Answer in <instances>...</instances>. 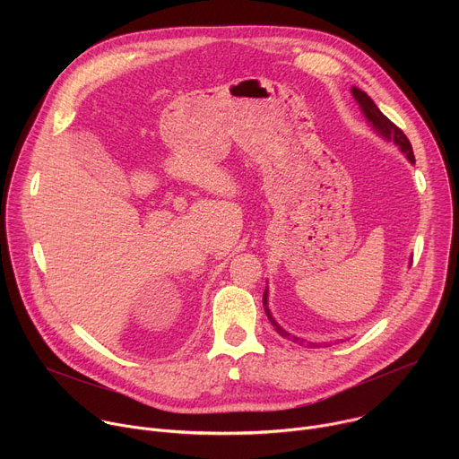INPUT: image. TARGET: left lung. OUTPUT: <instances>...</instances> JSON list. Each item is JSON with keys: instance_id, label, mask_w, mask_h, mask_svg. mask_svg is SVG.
<instances>
[{"instance_id": "8db88e82", "label": "left lung", "mask_w": 459, "mask_h": 459, "mask_svg": "<svg viewBox=\"0 0 459 459\" xmlns=\"http://www.w3.org/2000/svg\"><path fill=\"white\" fill-rule=\"evenodd\" d=\"M352 94H354V98H356V101L359 103V107H361V110H363V114L367 116V119L374 125V128L377 130V133L383 136V138H386V140H392L394 142L396 145H400V149L407 154V158L411 160V163H414L416 160H414V152H412V145H411V142H409V138L403 134V130L398 126V125H394L392 123L377 107H376V103L370 100V96L367 94V92H363V91H359V89H352ZM264 305H265V312H267V317H269V321L273 323V326L276 329V333L280 334V336H283V338H289V340H292V342H296V343H301L299 342V338H296V336H290V334H287L281 326L274 321V317H273V314H271V310H269V307H267V290L264 292ZM310 347H316L314 343H310Z\"/></svg>"}]
</instances>
